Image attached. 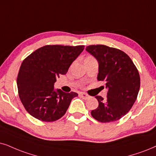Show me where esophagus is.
I'll list each match as a JSON object with an SVG mask.
<instances>
[{"mask_svg": "<svg viewBox=\"0 0 156 156\" xmlns=\"http://www.w3.org/2000/svg\"><path fill=\"white\" fill-rule=\"evenodd\" d=\"M80 97H82L85 100L88 99V98H90V96L88 95V94H86V93H80Z\"/></svg>", "mask_w": 156, "mask_h": 156, "instance_id": "34e87169", "label": "esophagus"}]
</instances>
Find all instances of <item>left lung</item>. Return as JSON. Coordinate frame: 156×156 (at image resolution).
Here are the masks:
<instances>
[{"label":"left lung","mask_w":156,"mask_h":156,"mask_svg":"<svg viewBox=\"0 0 156 156\" xmlns=\"http://www.w3.org/2000/svg\"><path fill=\"white\" fill-rule=\"evenodd\" d=\"M86 51L98 62V80L106 82L107 96H96L98 106L91 116L100 122L117 121L125 115L137 99L140 78L133 60L123 51L106 45H89Z\"/></svg>","instance_id":"8db88e82"}]
</instances>
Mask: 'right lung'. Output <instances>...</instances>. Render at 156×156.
I'll return each instance as SVG.
<instances>
[{"mask_svg":"<svg viewBox=\"0 0 156 156\" xmlns=\"http://www.w3.org/2000/svg\"><path fill=\"white\" fill-rule=\"evenodd\" d=\"M83 49V45H45L23 60L17 77L18 92L32 117L54 122L66 113L71 100L78 94L55 90L54 83L60 76L67 73Z\"/></svg>","mask_w":156,"mask_h":156,"instance_id":"obj_1","label":"right lung"}]
</instances>
